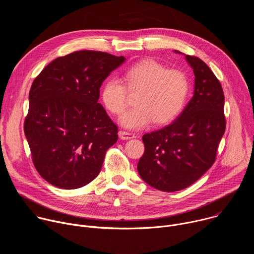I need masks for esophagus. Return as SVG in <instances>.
Here are the masks:
<instances>
[{"label": "esophagus", "mask_w": 254, "mask_h": 254, "mask_svg": "<svg viewBox=\"0 0 254 254\" xmlns=\"http://www.w3.org/2000/svg\"><path fill=\"white\" fill-rule=\"evenodd\" d=\"M119 134H120V137L122 139H130V138H134L135 137L134 133L128 132V131H125V130H121L119 132Z\"/></svg>", "instance_id": "1"}]
</instances>
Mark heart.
I'll list each match as a JSON object with an SVG mask.
<instances>
[{
    "label": "heart",
    "instance_id": "b5f03b06",
    "mask_svg": "<svg viewBox=\"0 0 254 254\" xmlns=\"http://www.w3.org/2000/svg\"><path fill=\"white\" fill-rule=\"evenodd\" d=\"M127 89L138 91L135 106L126 113L121 124L130 129L148 127L154 121L166 125L183 111L189 94V79L183 71L167 69L153 59H143L130 65L124 75ZM126 85L117 78L106 80L100 97L103 105L113 115L121 116L127 105Z\"/></svg>",
    "mask_w": 254,
    "mask_h": 254
}]
</instances>
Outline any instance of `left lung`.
I'll use <instances>...</instances> for the list:
<instances>
[{"instance_id":"obj_1","label":"left lung","mask_w":254,"mask_h":254,"mask_svg":"<svg viewBox=\"0 0 254 254\" xmlns=\"http://www.w3.org/2000/svg\"><path fill=\"white\" fill-rule=\"evenodd\" d=\"M185 58L195 75L193 97L172 124L141 137L144 153L137 163L138 174L164 192L191 186L211 168L226 127L219 80L198 57Z\"/></svg>"}]
</instances>
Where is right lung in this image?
I'll list each match as a JSON object with an SVG mask.
<instances>
[{
  "label": "right lung",
  "instance_id": "obj_1",
  "mask_svg": "<svg viewBox=\"0 0 254 254\" xmlns=\"http://www.w3.org/2000/svg\"><path fill=\"white\" fill-rule=\"evenodd\" d=\"M124 56L82 50L58 57L35 78L24 131L39 175L71 190L94 180L118 127L98 103L99 88Z\"/></svg>",
  "mask_w": 254,
  "mask_h": 254
}]
</instances>
